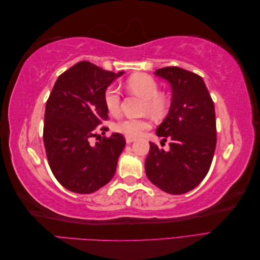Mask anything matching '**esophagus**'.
Listing matches in <instances>:
<instances>
[{
  "mask_svg": "<svg viewBox=\"0 0 260 260\" xmlns=\"http://www.w3.org/2000/svg\"><path fill=\"white\" fill-rule=\"evenodd\" d=\"M135 141H136L135 138H129V137L125 138V142L127 143H132V142H135Z\"/></svg>",
  "mask_w": 260,
  "mask_h": 260,
  "instance_id": "obj_1",
  "label": "esophagus"
}]
</instances>
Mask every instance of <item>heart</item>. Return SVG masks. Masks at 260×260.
I'll list each match as a JSON object with an SVG mask.
<instances>
[{"label":"heart","instance_id":"obj_1","mask_svg":"<svg viewBox=\"0 0 260 260\" xmlns=\"http://www.w3.org/2000/svg\"><path fill=\"white\" fill-rule=\"evenodd\" d=\"M128 88L138 95L145 99L144 111L154 116H161L167 111L168 101L164 94L159 93V85L153 77L146 74H137L127 80ZM104 104L111 115L120 112L121 94L116 85L112 84L104 92ZM151 128V121L147 118L124 117L115 123V130L129 138L139 137L143 131Z\"/></svg>","mask_w":260,"mask_h":260}]
</instances>
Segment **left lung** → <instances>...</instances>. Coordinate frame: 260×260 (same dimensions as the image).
<instances>
[{
    "instance_id": "8db88e82",
    "label": "left lung",
    "mask_w": 260,
    "mask_h": 260,
    "mask_svg": "<svg viewBox=\"0 0 260 260\" xmlns=\"http://www.w3.org/2000/svg\"><path fill=\"white\" fill-rule=\"evenodd\" d=\"M155 75L172 89L168 116L156 131L161 146L168 141L170 149L149 142L146 176L164 192L183 194L198 186L210 168L217 142L214 102L202 77L192 72L170 66Z\"/></svg>"
}]
</instances>
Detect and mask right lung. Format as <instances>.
<instances>
[{
    "label": "right lung",
    "instance_id": "add662e5",
    "mask_svg": "<svg viewBox=\"0 0 260 260\" xmlns=\"http://www.w3.org/2000/svg\"><path fill=\"white\" fill-rule=\"evenodd\" d=\"M123 72L104 70L79 61L62 73L46 101L43 142L54 177L67 190L89 194L107 184L116 172L125 145L120 133L104 136L94 145L98 131L108 130L104 92ZM98 140V139H96Z\"/></svg>",
    "mask_w": 260,
    "mask_h": 260
}]
</instances>
